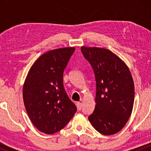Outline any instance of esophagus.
Listing matches in <instances>:
<instances>
[{
  "mask_svg": "<svg viewBox=\"0 0 151 151\" xmlns=\"http://www.w3.org/2000/svg\"><path fill=\"white\" fill-rule=\"evenodd\" d=\"M77 108L78 110L80 111L82 109V103L81 102H78L77 103Z\"/></svg>",
  "mask_w": 151,
  "mask_h": 151,
  "instance_id": "34e87169",
  "label": "esophagus"
}]
</instances>
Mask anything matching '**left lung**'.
<instances>
[{
  "mask_svg": "<svg viewBox=\"0 0 151 151\" xmlns=\"http://www.w3.org/2000/svg\"><path fill=\"white\" fill-rule=\"evenodd\" d=\"M81 51L92 66L96 82V104L88 120L103 135L118 133L133 111L135 88L131 71L109 49L83 46Z\"/></svg>",
  "mask_w": 151,
  "mask_h": 151,
  "instance_id": "left-lung-1",
  "label": "left lung"
}]
</instances>
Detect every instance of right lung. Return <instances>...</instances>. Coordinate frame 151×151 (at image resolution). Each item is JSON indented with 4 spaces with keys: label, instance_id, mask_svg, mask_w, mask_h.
Listing matches in <instances>:
<instances>
[{
    "label": "right lung",
    "instance_id": "1",
    "mask_svg": "<svg viewBox=\"0 0 151 151\" xmlns=\"http://www.w3.org/2000/svg\"><path fill=\"white\" fill-rule=\"evenodd\" d=\"M75 49L60 48L40 55L24 80V106L33 124L42 133L53 134L63 129L77 111L63 85L64 70Z\"/></svg>",
    "mask_w": 151,
    "mask_h": 151
}]
</instances>
